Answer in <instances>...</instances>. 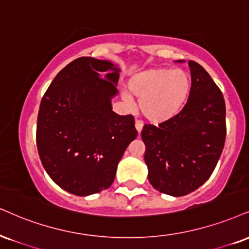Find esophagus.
I'll return each instance as SVG.
<instances>
[{"mask_svg":"<svg viewBox=\"0 0 249 249\" xmlns=\"http://www.w3.org/2000/svg\"><path fill=\"white\" fill-rule=\"evenodd\" d=\"M142 127H143V123L142 121H136V128H137L138 133L142 132Z\"/></svg>","mask_w":249,"mask_h":249,"instance_id":"1","label":"esophagus"}]
</instances>
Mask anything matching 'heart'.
Wrapping results in <instances>:
<instances>
[{
    "mask_svg": "<svg viewBox=\"0 0 249 249\" xmlns=\"http://www.w3.org/2000/svg\"><path fill=\"white\" fill-rule=\"evenodd\" d=\"M128 89L139 98V110L154 124L168 122L183 110L191 94V77L183 70L154 67L131 77ZM123 98L131 104L130 95Z\"/></svg>",
    "mask_w": 249,
    "mask_h": 249,
    "instance_id": "obj_1",
    "label": "heart"
}]
</instances>
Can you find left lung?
I'll return each mask as SVG.
<instances>
[{"label": "left lung", "mask_w": 249, "mask_h": 249, "mask_svg": "<svg viewBox=\"0 0 249 249\" xmlns=\"http://www.w3.org/2000/svg\"><path fill=\"white\" fill-rule=\"evenodd\" d=\"M188 65L191 94L183 110L159 126L146 124L142 131L149 183L175 197L193 193L208 181L226 138V107L220 89L202 66L191 60Z\"/></svg>", "instance_id": "obj_1"}]
</instances>
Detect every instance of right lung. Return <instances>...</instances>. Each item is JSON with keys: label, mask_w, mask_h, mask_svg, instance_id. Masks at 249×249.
<instances>
[{"label": "right lung", "mask_w": 249, "mask_h": 249, "mask_svg": "<svg viewBox=\"0 0 249 249\" xmlns=\"http://www.w3.org/2000/svg\"><path fill=\"white\" fill-rule=\"evenodd\" d=\"M111 70L102 78L100 74ZM119 68L82 56L58 73L39 107L37 148L50 178L76 196L112 184L125 149L138 136L132 115L112 111Z\"/></svg>", "instance_id": "add662e5"}]
</instances>
